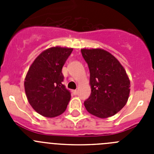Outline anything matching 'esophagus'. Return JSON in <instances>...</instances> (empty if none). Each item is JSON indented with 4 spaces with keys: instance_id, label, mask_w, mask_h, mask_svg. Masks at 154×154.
<instances>
[{
    "instance_id": "esophagus-1",
    "label": "esophagus",
    "mask_w": 154,
    "mask_h": 154,
    "mask_svg": "<svg viewBox=\"0 0 154 154\" xmlns=\"http://www.w3.org/2000/svg\"><path fill=\"white\" fill-rule=\"evenodd\" d=\"M72 92H73V94H74V95H77V94H78V91H77V90H73Z\"/></svg>"
}]
</instances>
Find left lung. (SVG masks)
I'll use <instances>...</instances> for the list:
<instances>
[{
    "instance_id": "left-lung-1",
    "label": "left lung",
    "mask_w": 154,
    "mask_h": 154,
    "mask_svg": "<svg viewBox=\"0 0 154 154\" xmlns=\"http://www.w3.org/2000/svg\"><path fill=\"white\" fill-rule=\"evenodd\" d=\"M90 72L91 95L84 102L92 115L105 119L124 107L130 92V81L120 62L102 48L81 49Z\"/></svg>"
}]
</instances>
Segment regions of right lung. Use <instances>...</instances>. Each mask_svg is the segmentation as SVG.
<instances>
[{"label":"right lung","instance_id":"obj_1","mask_svg":"<svg viewBox=\"0 0 154 154\" xmlns=\"http://www.w3.org/2000/svg\"><path fill=\"white\" fill-rule=\"evenodd\" d=\"M71 48L51 47L42 51L30 66L24 90L31 107L45 117H55L65 111L71 99L62 84V69L72 51Z\"/></svg>","mask_w":154,"mask_h":154}]
</instances>
